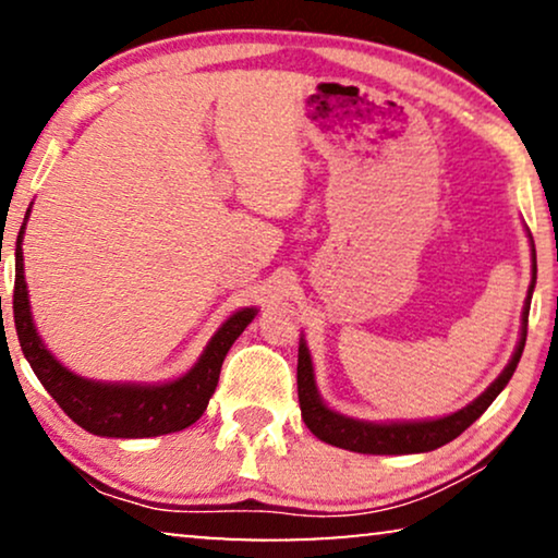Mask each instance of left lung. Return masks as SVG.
Listing matches in <instances>:
<instances>
[{
  "label": "left lung",
  "instance_id": "8db88e82",
  "mask_svg": "<svg viewBox=\"0 0 558 558\" xmlns=\"http://www.w3.org/2000/svg\"><path fill=\"white\" fill-rule=\"evenodd\" d=\"M531 241V287L523 302V315H521V338L513 350L506 368L500 371V376L477 396L475 401H470L468 407L457 409L454 414L437 416V418H414V422H365V418L345 416L340 411H335L323 401V396L317 391L315 380V365H312V355L304 338H300V355H296V393H300V409L302 418L307 424V429L315 434L317 439L327 441V445L350 449V452L361 454H416V452H432V449L445 447L447 441L460 437L472 422H477L485 414V409L498 399V393L508 386V380L513 378L521 361L523 348H525V332H529V310H531V296L533 287H536V246Z\"/></svg>",
  "mask_w": 558,
  "mask_h": 558
}]
</instances>
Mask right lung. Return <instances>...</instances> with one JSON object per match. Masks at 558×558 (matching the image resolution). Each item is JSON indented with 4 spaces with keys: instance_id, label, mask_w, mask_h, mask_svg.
I'll return each mask as SVG.
<instances>
[{
    "instance_id": "1",
    "label": "right lung",
    "mask_w": 558,
    "mask_h": 558,
    "mask_svg": "<svg viewBox=\"0 0 558 558\" xmlns=\"http://www.w3.org/2000/svg\"><path fill=\"white\" fill-rule=\"evenodd\" d=\"M25 223L20 228L17 248H14V327L25 353L27 363L33 365L35 376L40 378L58 407L73 418L83 429L96 437L117 439H144L159 437L187 429L203 416L208 401L216 391L220 378V365L239 335L256 317V307L235 310L223 325L213 332L208 345L197 357L193 368L182 373L180 378L165 380V384H134V380H94L78 376L52 355L37 332L33 312H29L27 281H25V258H22V239Z\"/></svg>"
}]
</instances>
